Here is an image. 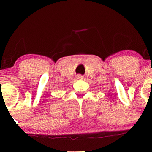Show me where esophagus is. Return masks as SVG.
<instances>
[{"label": "esophagus", "mask_w": 152, "mask_h": 152, "mask_svg": "<svg viewBox=\"0 0 152 152\" xmlns=\"http://www.w3.org/2000/svg\"><path fill=\"white\" fill-rule=\"evenodd\" d=\"M77 78L79 79H84V76H82V75H79V74L77 76Z\"/></svg>", "instance_id": "34e87169"}]
</instances>
